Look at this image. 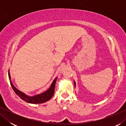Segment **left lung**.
<instances>
[{"label": "left lung", "instance_id": "8db88e82", "mask_svg": "<svg viewBox=\"0 0 126 126\" xmlns=\"http://www.w3.org/2000/svg\"><path fill=\"white\" fill-rule=\"evenodd\" d=\"M74 84H75V86L76 87V82H75V81H74Z\"/></svg>", "mask_w": 126, "mask_h": 126}]
</instances>
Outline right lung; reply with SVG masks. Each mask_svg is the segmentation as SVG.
I'll return each instance as SVG.
<instances>
[{
    "instance_id": "obj_1",
    "label": "right lung",
    "mask_w": 126,
    "mask_h": 126,
    "mask_svg": "<svg viewBox=\"0 0 126 126\" xmlns=\"http://www.w3.org/2000/svg\"><path fill=\"white\" fill-rule=\"evenodd\" d=\"M8 77H9L10 84H11V87L13 88V90L14 91V92L16 93L17 95L20 98H21L23 100L26 101L27 103H32V104H40V103H45L46 101L49 100L52 97L53 94H54L55 85H56V80L57 79V77L55 78L54 80H53V82L51 83L50 87L45 92H43L42 94L30 96L24 94V93L20 91L19 90H18V89L14 87V85L12 83V81L11 80V76H10L9 70H8Z\"/></svg>"
}]
</instances>
